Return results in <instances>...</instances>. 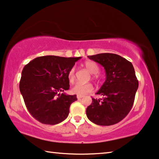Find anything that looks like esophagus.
<instances>
[{
	"label": "esophagus",
	"mask_w": 159,
	"mask_h": 159,
	"mask_svg": "<svg viewBox=\"0 0 159 159\" xmlns=\"http://www.w3.org/2000/svg\"><path fill=\"white\" fill-rule=\"evenodd\" d=\"M82 97H83V96H80V95H77V99H81Z\"/></svg>",
	"instance_id": "obj_1"
}]
</instances>
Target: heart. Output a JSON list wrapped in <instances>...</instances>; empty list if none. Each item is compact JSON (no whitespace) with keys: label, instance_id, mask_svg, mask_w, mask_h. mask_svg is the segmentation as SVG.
<instances>
[{"label":"heart","instance_id":"1","mask_svg":"<svg viewBox=\"0 0 159 159\" xmlns=\"http://www.w3.org/2000/svg\"><path fill=\"white\" fill-rule=\"evenodd\" d=\"M84 66L87 69L89 70V72H91L92 74V77L93 79H97L98 78V75L97 73L99 72V67L96 63L92 62V61H87L84 63ZM68 79L70 82H73L75 78V68L72 67L70 69V70L68 72ZM94 87L91 83H80L78 82L77 84H75L74 86L72 87L71 91L73 94L80 95V96H83L89 92H92Z\"/></svg>","mask_w":159,"mask_h":159}]
</instances>
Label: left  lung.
Listing matches in <instances>:
<instances>
[{"instance_id":"8db88e82","label":"left lung","mask_w":159,"mask_h":159,"mask_svg":"<svg viewBox=\"0 0 159 159\" xmlns=\"http://www.w3.org/2000/svg\"><path fill=\"white\" fill-rule=\"evenodd\" d=\"M103 66L106 80L87 108V118L100 126H110L121 121L132 108L139 82L131 62L113 53L88 56Z\"/></svg>"}]
</instances>
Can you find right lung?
I'll return each mask as SVG.
<instances>
[{"mask_svg":"<svg viewBox=\"0 0 159 159\" xmlns=\"http://www.w3.org/2000/svg\"><path fill=\"white\" fill-rule=\"evenodd\" d=\"M80 58L42 56L23 67L19 87L27 109L36 120L55 125L67 118L77 95L61 92L70 89L68 72Z\"/></svg>","mask_w":159,"mask_h":159,"instance_id":"right-lung-1","label":"right lung"}]
</instances>
